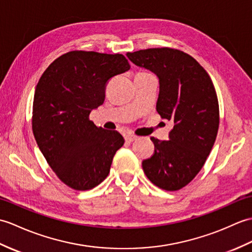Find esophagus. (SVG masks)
<instances>
[{
    "mask_svg": "<svg viewBox=\"0 0 252 252\" xmlns=\"http://www.w3.org/2000/svg\"><path fill=\"white\" fill-rule=\"evenodd\" d=\"M137 136H135V135H127L126 137H125V140L127 141V142H132V141H135V140H137Z\"/></svg>",
    "mask_w": 252,
    "mask_h": 252,
    "instance_id": "esophagus-1",
    "label": "esophagus"
}]
</instances>
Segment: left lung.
<instances>
[{"label":"left lung","mask_w":252,"mask_h":252,"mask_svg":"<svg viewBox=\"0 0 252 252\" xmlns=\"http://www.w3.org/2000/svg\"><path fill=\"white\" fill-rule=\"evenodd\" d=\"M133 63L158 76V114L173 123L169 140L151 137L154 153L142 161L149 180L165 191H178L203 168L219 129V102L209 74L192 56L176 48L127 53Z\"/></svg>","instance_id":"8db88e82"}]
</instances>
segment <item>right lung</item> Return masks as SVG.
I'll list each match as a JSON object with an SVG mask.
<instances>
[{
  "mask_svg": "<svg viewBox=\"0 0 252 252\" xmlns=\"http://www.w3.org/2000/svg\"><path fill=\"white\" fill-rule=\"evenodd\" d=\"M129 69L122 54L72 50L54 60L38 81L33 135L50 168L69 188L87 191L108 177L124 138L97 127L89 114L103 103L112 77Z\"/></svg>",
  "mask_w": 252,
  "mask_h": 252,
  "instance_id": "1",
  "label": "right lung"
}]
</instances>
